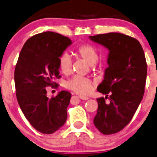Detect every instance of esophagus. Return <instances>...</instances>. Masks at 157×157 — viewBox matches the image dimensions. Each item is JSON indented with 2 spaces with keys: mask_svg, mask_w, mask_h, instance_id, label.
Listing matches in <instances>:
<instances>
[{
  "mask_svg": "<svg viewBox=\"0 0 157 157\" xmlns=\"http://www.w3.org/2000/svg\"><path fill=\"white\" fill-rule=\"evenodd\" d=\"M78 97H79V98H80V99L84 100V101H87V100L89 99V98H88V97H87V96H82V95H80V96H78Z\"/></svg>",
  "mask_w": 157,
  "mask_h": 157,
  "instance_id": "34e87169",
  "label": "esophagus"
}]
</instances>
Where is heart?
I'll list each match as a JSON object with an SVG mask.
<instances>
[{
    "mask_svg": "<svg viewBox=\"0 0 157 157\" xmlns=\"http://www.w3.org/2000/svg\"><path fill=\"white\" fill-rule=\"evenodd\" d=\"M75 54L85 59L87 63L94 67L98 60V53L96 48L88 44L79 45L75 51ZM58 66L59 70L65 75H68L72 70V60L67 54H63L58 59ZM65 86L80 94H86L90 91L93 87V82L90 78L80 75H74L66 82Z\"/></svg>",
    "mask_w": 157,
    "mask_h": 157,
    "instance_id": "heart-1",
    "label": "heart"
}]
</instances>
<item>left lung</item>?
I'll list each match as a JSON object with an SVG mask.
<instances>
[{"mask_svg": "<svg viewBox=\"0 0 157 157\" xmlns=\"http://www.w3.org/2000/svg\"><path fill=\"white\" fill-rule=\"evenodd\" d=\"M90 39L109 51V67L97 88L106 97L97 99L98 108L94 123L103 135H112L130 122L143 98L146 58L140 42L128 35L110 32L90 36Z\"/></svg>", "mask_w": 157, "mask_h": 157, "instance_id": "obj_1", "label": "left lung"}]
</instances>
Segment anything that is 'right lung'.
Instances as JSON below:
<instances>
[{
    "mask_svg": "<svg viewBox=\"0 0 157 157\" xmlns=\"http://www.w3.org/2000/svg\"><path fill=\"white\" fill-rule=\"evenodd\" d=\"M72 44L53 32L37 34L24 44L14 71L16 95L24 116L37 131L53 134L64 125L72 94L62 90L51 99L47 87L57 88L60 78L58 59Z\"/></svg>",
    "mask_w": 157,
    "mask_h": 157,
    "instance_id": "right-lung-1",
    "label": "right lung"
}]
</instances>
